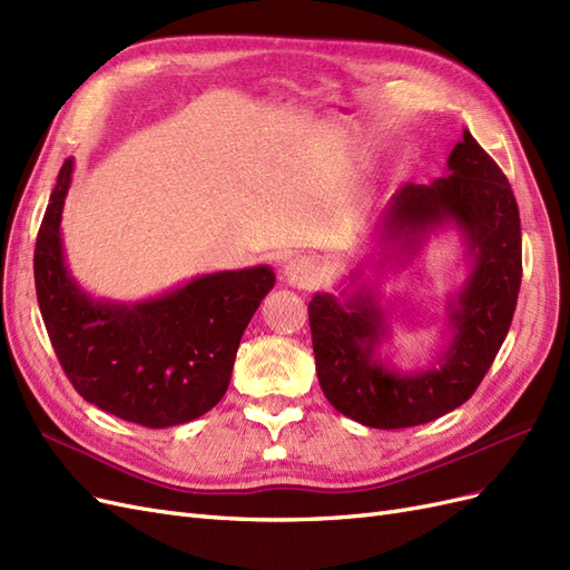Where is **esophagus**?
<instances>
[{"label":"esophagus","mask_w":570,"mask_h":570,"mask_svg":"<svg viewBox=\"0 0 570 570\" xmlns=\"http://www.w3.org/2000/svg\"><path fill=\"white\" fill-rule=\"evenodd\" d=\"M284 274L294 286H313L317 282L320 265H317V259L311 255H294L286 259Z\"/></svg>","instance_id":"34e87169"}]
</instances>
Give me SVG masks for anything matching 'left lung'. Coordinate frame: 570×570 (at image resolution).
Returning <instances> with one entry per match:
<instances>
[{"label": "left lung", "instance_id": "8db88e82", "mask_svg": "<svg viewBox=\"0 0 570 570\" xmlns=\"http://www.w3.org/2000/svg\"><path fill=\"white\" fill-rule=\"evenodd\" d=\"M449 176L430 186L405 184L382 215V243L415 253L430 232L459 226L473 269L449 303L453 338L439 367L401 375L375 348L386 334L384 313L367 286L344 303L315 294L307 305L317 380L338 413L365 428L425 425L475 394L509 334L523 276L520 217L509 178L480 142L463 131L449 155ZM409 263V259H405Z\"/></svg>", "mask_w": 570, "mask_h": 570}]
</instances>
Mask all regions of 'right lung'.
I'll use <instances>...</instances> for the list:
<instances>
[{"instance_id":"1","label":"right lung","mask_w":570,"mask_h":570,"mask_svg":"<svg viewBox=\"0 0 570 570\" xmlns=\"http://www.w3.org/2000/svg\"><path fill=\"white\" fill-rule=\"evenodd\" d=\"M73 159L57 176L36 240V291L47 334L76 392L121 420L171 428L222 401L250 317L274 286L267 265L205 274L142 303L92 301L71 279L61 209Z\"/></svg>"}]
</instances>
